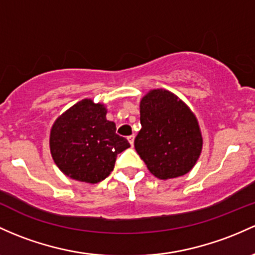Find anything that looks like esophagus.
<instances>
[{"mask_svg":"<svg viewBox=\"0 0 255 255\" xmlns=\"http://www.w3.org/2000/svg\"><path fill=\"white\" fill-rule=\"evenodd\" d=\"M127 139H128V141H129V144L133 146V144H134V135H129Z\"/></svg>","mask_w":255,"mask_h":255,"instance_id":"esophagus-1","label":"esophagus"}]
</instances>
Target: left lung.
Segmentation results:
<instances>
[{
  "label": "left lung",
  "mask_w": 255,
  "mask_h": 255,
  "mask_svg": "<svg viewBox=\"0 0 255 255\" xmlns=\"http://www.w3.org/2000/svg\"><path fill=\"white\" fill-rule=\"evenodd\" d=\"M141 129L134 147L159 179L181 177L200 157L202 136L197 120L177 96L155 89L140 102Z\"/></svg>",
  "instance_id": "1"
}]
</instances>
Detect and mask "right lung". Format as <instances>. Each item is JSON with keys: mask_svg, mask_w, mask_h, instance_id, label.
I'll return each mask as SVG.
<instances>
[{"mask_svg": "<svg viewBox=\"0 0 255 255\" xmlns=\"http://www.w3.org/2000/svg\"><path fill=\"white\" fill-rule=\"evenodd\" d=\"M50 152L65 175L96 184L113 172L116 157L129 142L106 120L104 105L85 99L69 109L53 125Z\"/></svg>", "mask_w": 255, "mask_h": 255, "instance_id": "1", "label": "right lung"}]
</instances>
